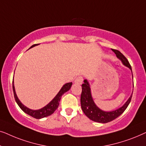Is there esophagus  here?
<instances>
[{
    "label": "esophagus",
    "instance_id": "esophagus-1",
    "mask_svg": "<svg viewBox=\"0 0 146 146\" xmlns=\"http://www.w3.org/2000/svg\"><path fill=\"white\" fill-rule=\"evenodd\" d=\"M75 83L79 84H82L83 82V78L82 76H78V78H76V79L75 80Z\"/></svg>",
    "mask_w": 146,
    "mask_h": 146
}]
</instances>
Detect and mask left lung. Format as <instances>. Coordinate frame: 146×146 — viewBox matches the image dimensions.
I'll return each mask as SVG.
<instances>
[{
	"label": "left lung",
	"instance_id": "8db88e82",
	"mask_svg": "<svg viewBox=\"0 0 146 146\" xmlns=\"http://www.w3.org/2000/svg\"><path fill=\"white\" fill-rule=\"evenodd\" d=\"M112 51L116 54L117 58L120 60L123 64L129 68L131 70V67L126 58L117 50L113 49ZM131 73H132V71H131ZM82 90L80 98L82 110L89 119L94 121H96V122L99 123H108L117 118L125 110V109L127 108L129 102H130L131 97H132V94H131L130 97L129 98L126 102L122 106L115 110L106 111L99 108L96 105L94 102L93 98L92 96L90 86V84L87 80H84V84L82 85Z\"/></svg>",
	"mask_w": 146,
	"mask_h": 146
}]
</instances>
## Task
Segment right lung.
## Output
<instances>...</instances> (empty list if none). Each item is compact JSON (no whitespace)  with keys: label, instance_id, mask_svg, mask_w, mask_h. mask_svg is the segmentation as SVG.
Masks as SVG:
<instances>
[{"label":"right lung","instance_id":"add662e5","mask_svg":"<svg viewBox=\"0 0 146 146\" xmlns=\"http://www.w3.org/2000/svg\"><path fill=\"white\" fill-rule=\"evenodd\" d=\"M38 44H34L30 48H31L33 47H35ZM72 85V82H68V83L65 84L62 87L60 90L58 92V93L57 94L56 96L52 99V100L46 106H45L43 107L42 108L39 109V110H31L29 108H27V106H25L20 101L19 98L17 97V94H16L15 85H14V81L13 82V88L14 96H15V99L16 102H17V104L19 105V106L21 108V109L24 111V112H25L26 113H27L28 115H31V116L36 119H41V118H43V117L49 116V115L52 114V113L54 112L58 108V107L59 102L61 99L62 96L70 89Z\"/></svg>","mask_w":146,"mask_h":146}]
</instances>
